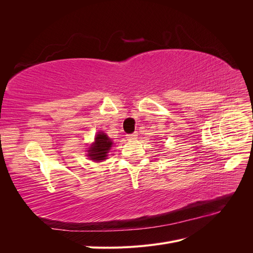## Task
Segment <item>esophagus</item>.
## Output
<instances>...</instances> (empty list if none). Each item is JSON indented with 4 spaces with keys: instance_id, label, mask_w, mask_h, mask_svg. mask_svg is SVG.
<instances>
[{
    "instance_id": "obj_1",
    "label": "esophagus",
    "mask_w": 253,
    "mask_h": 253,
    "mask_svg": "<svg viewBox=\"0 0 253 253\" xmlns=\"http://www.w3.org/2000/svg\"><path fill=\"white\" fill-rule=\"evenodd\" d=\"M137 135L136 133H134V134H128V135H126V138H127V140H135V139H137Z\"/></svg>"
}]
</instances>
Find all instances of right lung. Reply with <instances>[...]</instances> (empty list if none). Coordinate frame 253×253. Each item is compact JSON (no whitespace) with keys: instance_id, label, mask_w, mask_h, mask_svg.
Masks as SVG:
<instances>
[{"instance_id":"obj_1","label":"right lung","mask_w":253,"mask_h":253,"mask_svg":"<svg viewBox=\"0 0 253 253\" xmlns=\"http://www.w3.org/2000/svg\"><path fill=\"white\" fill-rule=\"evenodd\" d=\"M113 145V141L110 137H108L103 132H98L95 137V141L91 143L89 149L87 150V156L90 160L94 162H102L108 157L109 152Z\"/></svg>"}]
</instances>
